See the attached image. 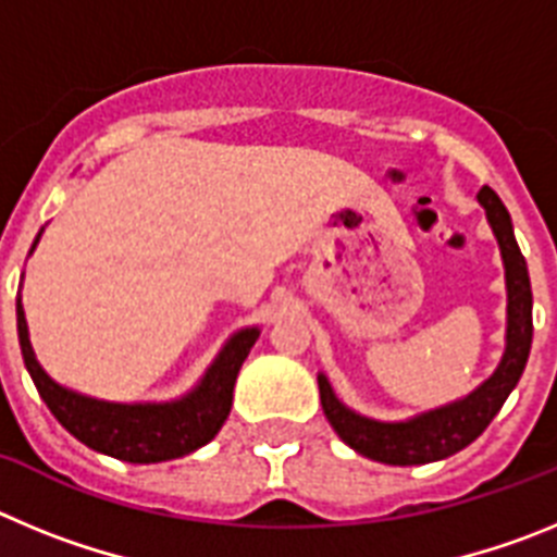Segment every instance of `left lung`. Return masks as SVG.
Wrapping results in <instances>:
<instances>
[{
    "label": "left lung",
    "instance_id": "left-lung-1",
    "mask_svg": "<svg viewBox=\"0 0 557 557\" xmlns=\"http://www.w3.org/2000/svg\"><path fill=\"white\" fill-rule=\"evenodd\" d=\"M485 209L491 231L499 245L502 264H505V289H508V326H505V351L499 366L485 382L466 393L457 401L441 405L435 410L418 412L405 421H379L343 405L334 393L326 373H318L321 405L329 424L354 451L387 466H424V462L444 460L455 451L474 444L502 410L505 398L519 385L524 366H528L530 346H533V289H530L528 262L516 243L513 223L491 186H482L476 195Z\"/></svg>",
    "mask_w": 557,
    "mask_h": 557
}]
</instances>
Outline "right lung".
<instances>
[{"mask_svg":"<svg viewBox=\"0 0 557 557\" xmlns=\"http://www.w3.org/2000/svg\"><path fill=\"white\" fill-rule=\"evenodd\" d=\"M41 234L44 228L38 231L29 253L36 250ZM16 323L24 366L63 430L72 432L88 449L125 462L175 460L209 444L231 412L236 373L262 334L259 326H245L231 334L198 385L172 401H106L63 387L44 371L29 343L22 295H16Z\"/></svg>","mask_w":557,"mask_h":557,"instance_id":"obj_1","label":"right lung"}]
</instances>
